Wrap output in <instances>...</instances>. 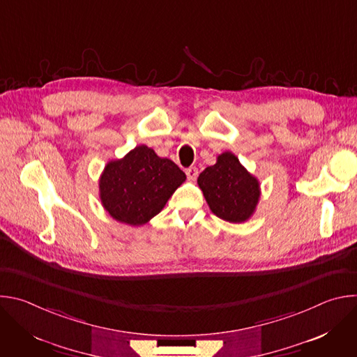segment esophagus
Returning a JSON list of instances; mask_svg holds the SVG:
<instances>
[{"label":"esophagus","mask_w":357,"mask_h":357,"mask_svg":"<svg viewBox=\"0 0 357 357\" xmlns=\"http://www.w3.org/2000/svg\"><path fill=\"white\" fill-rule=\"evenodd\" d=\"M186 176L189 181H195L197 178V168L196 167H189L186 171Z\"/></svg>","instance_id":"34e87169"}]
</instances>
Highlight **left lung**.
I'll return each mask as SVG.
<instances>
[{
	"label": "left lung",
	"mask_w": 357,
	"mask_h": 357,
	"mask_svg": "<svg viewBox=\"0 0 357 357\" xmlns=\"http://www.w3.org/2000/svg\"><path fill=\"white\" fill-rule=\"evenodd\" d=\"M197 185L212 213L226 222L243 223L256 213L260 182L230 151L222 152L216 164L199 175Z\"/></svg>",
	"instance_id": "8db88e82"
}]
</instances>
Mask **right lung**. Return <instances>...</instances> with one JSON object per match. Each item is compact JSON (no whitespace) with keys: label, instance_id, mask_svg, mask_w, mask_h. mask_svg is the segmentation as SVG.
Here are the masks:
<instances>
[{"label":"right lung","instance_id":"add662e5","mask_svg":"<svg viewBox=\"0 0 357 357\" xmlns=\"http://www.w3.org/2000/svg\"><path fill=\"white\" fill-rule=\"evenodd\" d=\"M185 179L174 161L142 144L106 164L98 179V196L114 220L142 226L165 208Z\"/></svg>","mask_w":357,"mask_h":357}]
</instances>
